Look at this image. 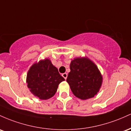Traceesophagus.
Instances as JSON below:
<instances>
[{"label": "esophagus", "instance_id": "obj_1", "mask_svg": "<svg viewBox=\"0 0 131 131\" xmlns=\"http://www.w3.org/2000/svg\"><path fill=\"white\" fill-rule=\"evenodd\" d=\"M62 77H64V79H65L66 80V79H67V73H62Z\"/></svg>", "mask_w": 131, "mask_h": 131}]
</instances>
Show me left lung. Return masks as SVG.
<instances>
[{"instance_id": "8db88e82", "label": "left lung", "mask_w": 131, "mask_h": 131, "mask_svg": "<svg viewBox=\"0 0 131 131\" xmlns=\"http://www.w3.org/2000/svg\"><path fill=\"white\" fill-rule=\"evenodd\" d=\"M70 69L66 81L76 97L86 100L97 94L102 76L93 62L88 58H76L70 63Z\"/></svg>"}]
</instances>
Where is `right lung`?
<instances>
[{"label":"right lung","mask_w":131,"mask_h":131,"mask_svg":"<svg viewBox=\"0 0 131 131\" xmlns=\"http://www.w3.org/2000/svg\"><path fill=\"white\" fill-rule=\"evenodd\" d=\"M65 80L58 69L46 59L33 64L27 74L26 83L30 92L41 100H47L56 93L58 85Z\"/></svg>","instance_id":"add662e5"}]
</instances>
